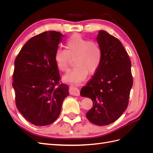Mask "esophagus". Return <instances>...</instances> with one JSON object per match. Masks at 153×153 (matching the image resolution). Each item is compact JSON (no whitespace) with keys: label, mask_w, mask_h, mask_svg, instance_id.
<instances>
[{"label":"esophagus","mask_w":153,"mask_h":153,"mask_svg":"<svg viewBox=\"0 0 153 153\" xmlns=\"http://www.w3.org/2000/svg\"><path fill=\"white\" fill-rule=\"evenodd\" d=\"M69 94H71V95H73V96H78L80 95V91H79V89H78V88L75 87L71 86L70 87H69Z\"/></svg>","instance_id":"obj_1"}]
</instances>
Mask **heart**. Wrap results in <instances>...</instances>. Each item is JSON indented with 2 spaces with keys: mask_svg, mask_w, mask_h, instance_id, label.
Here are the masks:
<instances>
[{
  "mask_svg": "<svg viewBox=\"0 0 153 153\" xmlns=\"http://www.w3.org/2000/svg\"><path fill=\"white\" fill-rule=\"evenodd\" d=\"M66 48L57 50L54 56L57 68L62 72L68 71L72 59L75 60V67L64 80L79 82L85 79L88 73L93 74L98 70L102 60V51L98 43L75 34L66 40Z\"/></svg>",
  "mask_w": 153,
  "mask_h": 153,
  "instance_id": "obj_1",
  "label": "heart"
}]
</instances>
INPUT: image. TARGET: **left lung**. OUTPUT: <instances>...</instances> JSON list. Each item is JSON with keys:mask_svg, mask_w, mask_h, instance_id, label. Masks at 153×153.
Here are the masks:
<instances>
[{"mask_svg": "<svg viewBox=\"0 0 153 153\" xmlns=\"http://www.w3.org/2000/svg\"><path fill=\"white\" fill-rule=\"evenodd\" d=\"M97 41L102 51L99 68L80 91L93 105L87 119L98 126L118 119L128 107L133 85L131 61L122 43L115 37L100 30Z\"/></svg>", "mask_w": 153, "mask_h": 153, "instance_id": "1", "label": "left lung"}]
</instances>
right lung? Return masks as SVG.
<instances>
[{
  "label": "right lung",
  "mask_w": 153,
  "mask_h": 153,
  "mask_svg": "<svg viewBox=\"0 0 153 153\" xmlns=\"http://www.w3.org/2000/svg\"><path fill=\"white\" fill-rule=\"evenodd\" d=\"M64 36L48 31L32 37L15 60L13 87L18 110L36 126L53 123L61 113L68 86L61 81L55 53Z\"/></svg>",
  "instance_id": "1"
}]
</instances>
